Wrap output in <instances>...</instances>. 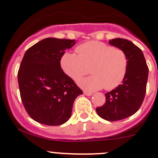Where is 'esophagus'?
I'll return each mask as SVG.
<instances>
[{
    "label": "esophagus",
    "mask_w": 158,
    "mask_h": 158,
    "mask_svg": "<svg viewBox=\"0 0 158 158\" xmlns=\"http://www.w3.org/2000/svg\"><path fill=\"white\" fill-rule=\"evenodd\" d=\"M83 94H85L86 96H91L93 94L91 92H89V91H86V90H84Z\"/></svg>",
    "instance_id": "34e87169"
}]
</instances>
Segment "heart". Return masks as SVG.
Wrapping results in <instances>:
<instances>
[{"instance_id":"heart-1","label":"heart","mask_w":158,"mask_h":158,"mask_svg":"<svg viewBox=\"0 0 158 158\" xmlns=\"http://www.w3.org/2000/svg\"><path fill=\"white\" fill-rule=\"evenodd\" d=\"M76 52H67L61 59V66L67 76L77 81L89 72L92 76L79 81L88 90H110L118 86L126 74V53L100 41H89L78 46Z\"/></svg>"}]
</instances>
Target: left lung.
Returning <instances> with one entry per match:
<instances>
[{"label": "left lung", "mask_w": 158, "mask_h": 158, "mask_svg": "<svg viewBox=\"0 0 158 158\" xmlns=\"http://www.w3.org/2000/svg\"><path fill=\"white\" fill-rule=\"evenodd\" d=\"M109 44L122 50L128 58L122 84L105 94V104L96 109L103 119L114 122L132 116L139 109L146 94L149 69L142 51L133 43L116 38L110 40Z\"/></svg>", "instance_id": "obj_1"}]
</instances>
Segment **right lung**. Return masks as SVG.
Segmentation results:
<instances>
[{
    "label": "right lung",
    "mask_w": 158,
    "mask_h": 158,
    "mask_svg": "<svg viewBox=\"0 0 158 158\" xmlns=\"http://www.w3.org/2000/svg\"><path fill=\"white\" fill-rule=\"evenodd\" d=\"M75 44V40L46 38L25 53L18 72L20 96L29 115L39 123L64 124L76 98L82 94L61 67L65 51Z\"/></svg>",
    "instance_id": "1"
}]
</instances>
